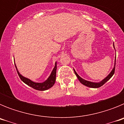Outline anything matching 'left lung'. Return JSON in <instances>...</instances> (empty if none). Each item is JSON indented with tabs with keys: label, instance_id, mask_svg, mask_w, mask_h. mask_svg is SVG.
<instances>
[{
	"label": "left lung",
	"instance_id": "8db88e82",
	"mask_svg": "<svg viewBox=\"0 0 124 124\" xmlns=\"http://www.w3.org/2000/svg\"><path fill=\"white\" fill-rule=\"evenodd\" d=\"M113 46H114V48L115 49V47H114V43H113ZM116 58H115V63H114V66L113 69L112 70V71H110V73H109L108 75L104 79H102L101 81L100 82H98V83H95V82H91V81H87V80H85L84 79H83L82 78H81L79 76L78 74V73L76 72L75 70H74V71L75 74L77 76L78 79H79V81H80V83L83 84V85L84 86H87L89 87H92V88H98V87H101L103 85V84H104L107 81H109L110 78H112V76L114 75V72H115V66H116Z\"/></svg>",
	"mask_w": 124,
	"mask_h": 124
}]
</instances>
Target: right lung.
<instances>
[{"label":"right lung","mask_w":124,"mask_h":124,"mask_svg":"<svg viewBox=\"0 0 124 124\" xmlns=\"http://www.w3.org/2000/svg\"><path fill=\"white\" fill-rule=\"evenodd\" d=\"M15 68H16V70H17V73H18V76H19L20 78L21 79L22 81L24 83L27 84L28 86H30V87L35 89H36V90H38V91L47 90V89L51 88V87L54 85V83H55L56 73V68H57L56 62L55 63L54 67L53 68V69L52 71H51L50 75L49 76V77L48 78H47L44 82H43V83H35V82L32 81L31 80L27 78L24 77L23 76H22L20 73H19V71H18V69H17V66H16L15 63Z\"/></svg>","instance_id":"1"}]
</instances>
